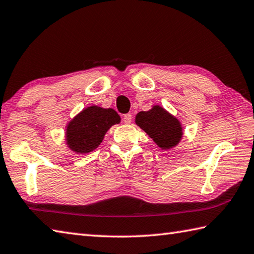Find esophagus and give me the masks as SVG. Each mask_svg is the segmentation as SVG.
Returning a JSON list of instances; mask_svg holds the SVG:
<instances>
[{"mask_svg": "<svg viewBox=\"0 0 254 254\" xmlns=\"http://www.w3.org/2000/svg\"><path fill=\"white\" fill-rule=\"evenodd\" d=\"M123 121L126 124H130L132 121V114L131 113H127L123 116Z\"/></svg>", "mask_w": 254, "mask_h": 254, "instance_id": "34e87169", "label": "esophagus"}]
</instances>
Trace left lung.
<instances>
[{"instance_id":"obj_1","label":"left lung","mask_w":254,"mask_h":254,"mask_svg":"<svg viewBox=\"0 0 254 254\" xmlns=\"http://www.w3.org/2000/svg\"><path fill=\"white\" fill-rule=\"evenodd\" d=\"M135 122L164 150L175 146L183 135L180 121L158 106L150 111L138 112Z\"/></svg>"}]
</instances>
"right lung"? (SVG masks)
Returning a JSON list of instances; mask_svg holds the SVG:
<instances>
[{"label": "right lung", "mask_w": 254, "mask_h": 254, "mask_svg": "<svg viewBox=\"0 0 254 254\" xmlns=\"http://www.w3.org/2000/svg\"><path fill=\"white\" fill-rule=\"evenodd\" d=\"M121 118L113 109L89 107L79 113L67 127V143L76 153H89L97 148L104 134Z\"/></svg>", "instance_id": "1"}]
</instances>
